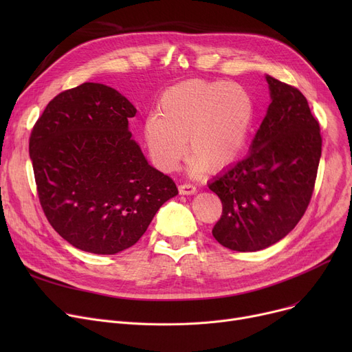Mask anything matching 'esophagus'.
<instances>
[{
    "mask_svg": "<svg viewBox=\"0 0 352 352\" xmlns=\"http://www.w3.org/2000/svg\"><path fill=\"white\" fill-rule=\"evenodd\" d=\"M178 191L182 195H192L197 192V187L191 186V184H181V186L178 187Z\"/></svg>",
    "mask_w": 352,
    "mask_h": 352,
    "instance_id": "1",
    "label": "esophagus"
}]
</instances>
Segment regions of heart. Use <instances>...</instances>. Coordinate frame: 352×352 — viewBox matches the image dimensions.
Masks as SVG:
<instances>
[{
  "label": "heart",
  "instance_id": "obj_1",
  "mask_svg": "<svg viewBox=\"0 0 352 352\" xmlns=\"http://www.w3.org/2000/svg\"><path fill=\"white\" fill-rule=\"evenodd\" d=\"M254 121L250 92L226 81L192 80L162 92L157 114L148 116L142 133L160 170L174 171L188 151L192 174L226 168L243 153ZM188 144H185V138Z\"/></svg>",
  "mask_w": 352,
  "mask_h": 352
}]
</instances>
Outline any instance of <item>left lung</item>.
Listing matches in <instances>:
<instances>
[{
	"label": "left lung",
	"mask_w": 352,
	"mask_h": 352,
	"mask_svg": "<svg viewBox=\"0 0 352 352\" xmlns=\"http://www.w3.org/2000/svg\"><path fill=\"white\" fill-rule=\"evenodd\" d=\"M271 104L250 154L208 182L223 202L212 228L232 251L278 243L302 218L316 186L322 138L307 98L295 87L265 77Z\"/></svg>",
	"instance_id": "1"
}]
</instances>
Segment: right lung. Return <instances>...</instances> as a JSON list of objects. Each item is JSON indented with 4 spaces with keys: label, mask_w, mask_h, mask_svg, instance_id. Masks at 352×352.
<instances>
[{
    "label": "right lung",
    "mask_w": 352,
    "mask_h": 352,
    "mask_svg": "<svg viewBox=\"0 0 352 352\" xmlns=\"http://www.w3.org/2000/svg\"><path fill=\"white\" fill-rule=\"evenodd\" d=\"M135 107L114 88L84 82L48 102L30 137L36 191L52 228L92 254L133 247L175 182L131 138Z\"/></svg>",
    "instance_id": "right-lung-1"
}]
</instances>
